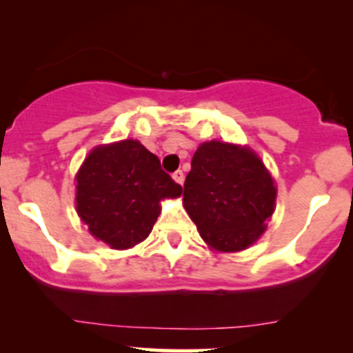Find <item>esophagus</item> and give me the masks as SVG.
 I'll return each mask as SVG.
<instances>
[{"mask_svg":"<svg viewBox=\"0 0 353 353\" xmlns=\"http://www.w3.org/2000/svg\"><path fill=\"white\" fill-rule=\"evenodd\" d=\"M172 179L177 182V184H181L182 185V182H184V172L182 171H176L172 174Z\"/></svg>","mask_w":353,"mask_h":353,"instance_id":"esophagus-1","label":"esophagus"}]
</instances>
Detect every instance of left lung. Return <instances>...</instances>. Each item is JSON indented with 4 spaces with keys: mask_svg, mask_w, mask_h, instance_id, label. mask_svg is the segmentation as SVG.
Listing matches in <instances>:
<instances>
[{
    "mask_svg": "<svg viewBox=\"0 0 353 353\" xmlns=\"http://www.w3.org/2000/svg\"><path fill=\"white\" fill-rule=\"evenodd\" d=\"M274 181L250 149L199 145L184 182V208L212 249L237 252L264 232L275 205Z\"/></svg>",
    "mask_w": 353,
    "mask_h": 353,
    "instance_id": "left-lung-1",
    "label": "left lung"
}]
</instances>
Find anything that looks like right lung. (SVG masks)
<instances>
[{
	"label": "right lung",
	"instance_id": "right-lung-1",
	"mask_svg": "<svg viewBox=\"0 0 353 353\" xmlns=\"http://www.w3.org/2000/svg\"><path fill=\"white\" fill-rule=\"evenodd\" d=\"M76 209L89 232L112 249H129L152 230L161 199L182 188L139 141L99 145L76 176Z\"/></svg>",
	"mask_w": 353,
	"mask_h": 353
}]
</instances>
